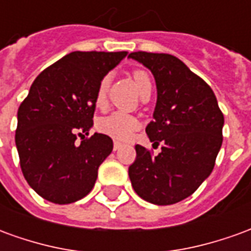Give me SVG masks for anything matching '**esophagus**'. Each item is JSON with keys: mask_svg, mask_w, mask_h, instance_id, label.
<instances>
[{"mask_svg": "<svg viewBox=\"0 0 251 251\" xmlns=\"http://www.w3.org/2000/svg\"><path fill=\"white\" fill-rule=\"evenodd\" d=\"M121 147H122V144H121V142L114 141V145H113V149H114V151H118Z\"/></svg>", "mask_w": 251, "mask_h": 251, "instance_id": "esophagus-1", "label": "esophagus"}]
</instances>
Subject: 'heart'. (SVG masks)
<instances>
[{
	"label": "heart",
	"mask_w": 251,
	"mask_h": 251,
	"mask_svg": "<svg viewBox=\"0 0 251 251\" xmlns=\"http://www.w3.org/2000/svg\"><path fill=\"white\" fill-rule=\"evenodd\" d=\"M133 77L137 83V87L140 88L141 94L145 90L152 88V82H151V77L148 75L147 71L144 70H136L133 72ZM110 83V75H104L100 82H99L98 91H97V102L102 103L107 93V87H109ZM140 127V121L137 120L136 117H133L130 114H126L122 111H115L113 114L103 117L97 122V129L103 134L113 137L115 140H120V141H125L129 140L133 133L138 130Z\"/></svg>",
	"instance_id": "heart-1"
}]
</instances>
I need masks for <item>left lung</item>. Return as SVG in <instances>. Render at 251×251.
<instances>
[{"label": "left lung", "instance_id": "left-lung-1", "mask_svg": "<svg viewBox=\"0 0 251 251\" xmlns=\"http://www.w3.org/2000/svg\"><path fill=\"white\" fill-rule=\"evenodd\" d=\"M129 57L154 76L157 103L147 134L163 144L157 156L136 145L129 177L144 200L175 204L194 194L212 172L223 141V113L210 86L176 56L138 51Z\"/></svg>", "mask_w": 251, "mask_h": 251}]
</instances>
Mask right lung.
<instances>
[{
    "instance_id": "obj_1",
    "label": "right lung",
    "mask_w": 251,
    "mask_h": 251,
    "mask_svg": "<svg viewBox=\"0 0 251 251\" xmlns=\"http://www.w3.org/2000/svg\"><path fill=\"white\" fill-rule=\"evenodd\" d=\"M126 51H75L47 67L30 86L17 113L16 147L25 180L56 204L82 199L93 189L113 140L93 126L100 79ZM82 136L81 144L76 142Z\"/></svg>"
}]
</instances>
